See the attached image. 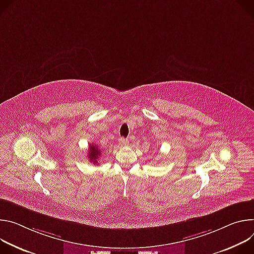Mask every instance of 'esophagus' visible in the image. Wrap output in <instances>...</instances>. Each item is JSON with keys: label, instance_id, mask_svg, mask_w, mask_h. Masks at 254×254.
Returning <instances> with one entry per match:
<instances>
[{"label": "esophagus", "instance_id": "1", "mask_svg": "<svg viewBox=\"0 0 254 254\" xmlns=\"http://www.w3.org/2000/svg\"><path fill=\"white\" fill-rule=\"evenodd\" d=\"M129 143V141H128V139H126V138H120L119 139V144L120 145H122V146H125V145H127Z\"/></svg>", "mask_w": 254, "mask_h": 254}]
</instances>
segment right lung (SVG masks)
I'll return each mask as SVG.
<instances>
[{"label": "right lung", "mask_w": 254, "mask_h": 254, "mask_svg": "<svg viewBox=\"0 0 254 254\" xmlns=\"http://www.w3.org/2000/svg\"><path fill=\"white\" fill-rule=\"evenodd\" d=\"M101 156V150L99 149L98 145H95L94 143L90 144L89 150H88V158L90 159L91 162H93L95 165L99 164L98 163V158Z\"/></svg>", "instance_id": "right-lung-1"}]
</instances>
